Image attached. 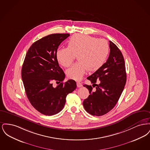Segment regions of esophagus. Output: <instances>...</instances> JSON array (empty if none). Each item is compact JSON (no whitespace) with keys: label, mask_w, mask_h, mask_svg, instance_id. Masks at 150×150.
Instances as JSON below:
<instances>
[{"label":"esophagus","mask_w":150,"mask_h":150,"mask_svg":"<svg viewBox=\"0 0 150 150\" xmlns=\"http://www.w3.org/2000/svg\"><path fill=\"white\" fill-rule=\"evenodd\" d=\"M76 85H77V86L78 87V88H80V87H81L83 85H82V84L81 83H80V82H77L76 83Z\"/></svg>","instance_id":"esophagus-1"}]
</instances>
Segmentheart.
<instances>
[{
  "instance_id": "1",
  "label": "heart",
  "mask_w": 150,
  "mask_h": 150,
  "mask_svg": "<svg viewBox=\"0 0 150 150\" xmlns=\"http://www.w3.org/2000/svg\"><path fill=\"white\" fill-rule=\"evenodd\" d=\"M109 44L105 39L91 36L76 34L67 43V48H59L56 52L58 63L69 67L77 56L79 61L67 70L69 78L79 80L86 71H96L105 64L109 53Z\"/></svg>"
}]
</instances>
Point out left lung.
<instances>
[{"mask_svg":"<svg viewBox=\"0 0 150 150\" xmlns=\"http://www.w3.org/2000/svg\"><path fill=\"white\" fill-rule=\"evenodd\" d=\"M109 42L110 52L106 62L87 78L96 88L83 86L89 91L90 95L84 100L83 105L86 111L93 116H102L110 111L117 103L126 84L127 74L122 53L114 43ZM97 80L100 81L97 85Z\"/></svg>","mask_w":150,"mask_h":150,"instance_id":"left-lung-1","label":"left lung"}]
</instances>
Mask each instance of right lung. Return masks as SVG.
I'll return each mask as SVG.
<instances>
[{"instance_id":"right-lung-1","label":"right lung","mask_w":150,"mask_h":150,"mask_svg":"<svg viewBox=\"0 0 150 150\" xmlns=\"http://www.w3.org/2000/svg\"><path fill=\"white\" fill-rule=\"evenodd\" d=\"M69 34H53L33 43L26 54L21 76L25 92L31 105L45 115L59 112L64 107L66 98L76 88L74 80L64 83L65 74L59 67L56 52ZM60 84L56 87L52 82Z\"/></svg>"}]
</instances>
